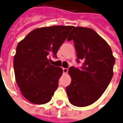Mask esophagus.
<instances>
[{
    "mask_svg": "<svg viewBox=\"0 0 123 123\" xmlns=\"http://www.w3.org/2000/svg\"><path fill=\"white\" fill-rule=\"evenodd\" d=\"M62 71H63L64 74H67L68 71V68H62Z\"/></svg>",
    "mask_w": 123,
    "mask_h": 123,
    "instance_id": "1",
    "label": "esophagus"
}]
</instances>
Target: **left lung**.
<instances>
[{"instance_id":"obj_1","label":"left lung","mask_w":123,"mask_h":123,"mask_svg":"<svg viewBox=\"0 0 123 123\" xmlns=\"http://www.w3.org/2000/svg\"><path fill=\"white\" fill-rule=\"evenodd\" d=\"M74 41L81 68H69L71 83L66 87L69 101L75 106L94 104L106 91L113 75L115 58L110 46L92 29L74 27L68 41Z\"/></svg>"}]
</instances>
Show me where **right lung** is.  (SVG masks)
<instances>
[{"label":"right lung","instance_id":"obj_1","mask_svg":"<svg viewBox=\"0 0 123 123\" xmlns=\"http://www.w3.org/2000/svg\"><path fill=\"white\" fill-rule=\"evenodd\" d=\"M73 26H51L34 29L20 41L14 56L15 80L23 96L34 104L50 101L58 86L61 68L50 63Z\"/></svg>","mask_w":123,"mask_h":123}]
</instances>
